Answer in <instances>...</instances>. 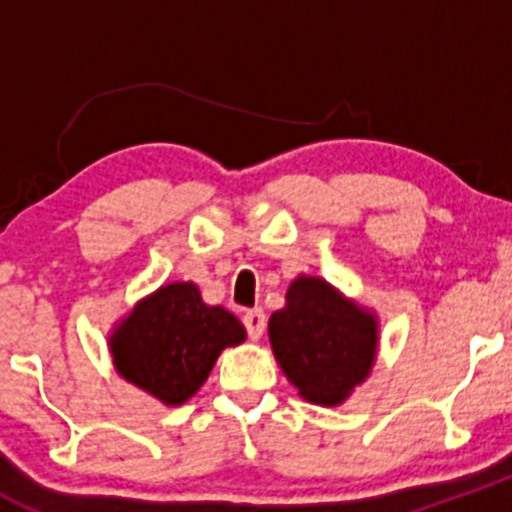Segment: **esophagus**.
<instances>
[{
    "label": "esophagus",
    "mask_w": 512,
    "mask_h": 512,
    "mask_svg": "<svg viewBox=\"0 0 512 512\" xmlns=\"http://www.w3.org/2000/svg\"><path fill=\"white\" fill-rule=\"evenodd\" d=\"M242 324H245L250 339H260L262 334H265L267 317H265V312H262V309H250V312H245V317H242Z\"/></svg>",
    "instance_id": "esophagus-1"
}]
</instances>
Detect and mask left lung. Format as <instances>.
<instances>
[{
	"mask_svg": "<svg viewBox=\"0 0 512 512\" xmlns=\"http://www.w3.org/2000/svg\"><path fill=\"white\" fill-rule=\"evenodd\" d=\"M285 299L270 317L275 359L302 399L342 404L374 366L379 322L322 277H297Z\"/></svg>",
	"mask_w": 512,
	"mask_h": 512,
	"instance_id": "left-lung-1",
	"label": "left lung"
}]
</instances>
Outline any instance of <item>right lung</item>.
<instances>
[{
    "label": "right lung",
    "instance_id": "obj_1",
    "mask_svg": "<svg viewBox=\"0 0 512 512\" xmlns=\"http://www.w3.org/2000/svg\"><path fill=\"white\" fill-rule=\"evenodd\" d=\"M245 337L235 314L205 304L193 282H173L141 299L108 347L123 379L165 406H180L205 384L220 352Z\"/></svg>",
    "mask_w": 512,
    "mask_h": 512
}]
</instances>
